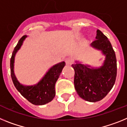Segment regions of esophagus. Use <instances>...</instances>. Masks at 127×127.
Returning a JSON list of instances; mask_svg holds the SVG:
<instances>
[{
    "instance_id": "1",
    "label": "esophagus",
    "mask_w": 127,
    "mask_h": 127,
    "mask_svg": "<svg viewBox=\"0 0 127 127\" xmlns=\"http://www.w3.org/2000/svg\"><path fill=\"white\" fill-rule=\"evenodd\" d=\"M65 62H66V64L67 65H71L73 63V60L71 58L68 57V58H66V59H65Z\"/></svg>"
}]
</instances>
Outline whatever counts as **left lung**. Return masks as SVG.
I'll return each mask as SVG.
<instances>
[{
  "label": "left lung",
  "mask_w": 127,
  "mask_h": 127,
  "mask_svg": "<svg viewBox=\"0 0 127 127\" xmlns=\"http://www.w3.org/2000/svg\"><path fill=\"white\" fill-rule=\"evenodd\" d=\"M96 39L91 46L106 56L103 66L90 69L81 64L71 65L75 70L74 86L77 94L91 102L100 101L108 94L115 83L117 75L116 58L111 42L98 29Z\"/></svg>",
  "instance_id": "left-lung-1"
}]
</instances>
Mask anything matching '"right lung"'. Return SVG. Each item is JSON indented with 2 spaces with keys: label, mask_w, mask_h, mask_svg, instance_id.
I'll return each instance as SVG.
<instances>
[{
  "label": "right lung",
  "mask_w": 127,
  "mask_h": 127,
  "mask_svg": "<svg viewBox=\"0 0 127 127\" xmlns=\"http://www.w3.org/2000/svg\"><path fill=\"white\" fill-rule=\"evenodd\" d=\"M25 37L26 36L21 37L13 52L10 60L11 76L15 88L24 98L32 104L41 105L50 102L54 98L56 95L55 84L66 63L63 61L52 67L37 84L32 86H24L20 84L13 72V64L16 52L19 50Z\"/></svg>",
  "instance_id": "1"
}]
</instances>
